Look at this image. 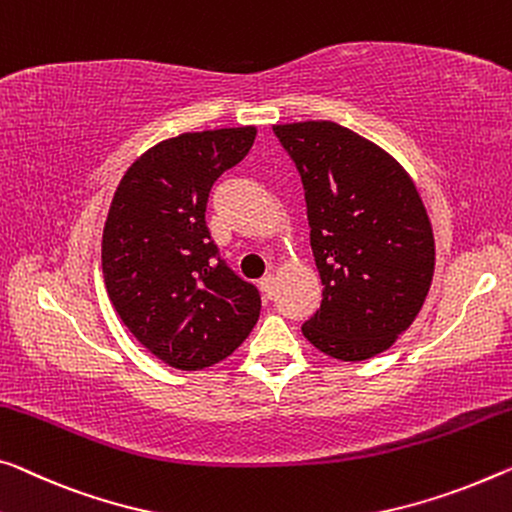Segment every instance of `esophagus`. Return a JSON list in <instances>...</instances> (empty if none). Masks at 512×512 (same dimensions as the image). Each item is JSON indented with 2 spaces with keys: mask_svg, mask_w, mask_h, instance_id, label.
Returning a JSON list of instances; mask_svg holds the SVG:
<instances>
[{
  "mask_svg": "<svg viewBox=\"0 0 512 512\" xmlns=\"http://www.w3.org/2000/svg\"><path fill=\"white\" fill-rule=\"evenodd\" d=\"M258 286H261V293H263L265 300H272V297H274V286H277V283H274L272 274H265V277L258 281Z\"/></svg>",
  "mask_w": 512,
  "mask_h": 512,
  "instance_id": "esophagus-1",
  "label": "esophagus"
}]
</instances>
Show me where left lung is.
<instances>
[{
	"mask_svg": "<svg viewBox=\"0 0 512 512\" xmlns=\"http://www.w3.org/2000/svg\"><path fill=\"white\" fill-rule=\"evenodd\" d=\"M302 176L320 309L302 334L325 355L364 361L419 316L435 272V238L410 174L332 121L274 125Z\"/></svg>",
	"mask_w": 512,
	"mask_h": 512,
	"instance_id": "obj_1",
	"label": "left lung"
}]
</instances>
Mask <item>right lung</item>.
I'll return each instance as SVG.
<instances>
[{
    "label": "right lung",
    "instance_id": "right-lung-1",
    "mask_svg": "<svg viewBox=\"0 0 512 512\" xmlns=\"http://www.w3.org/2000/svg\"><path fill=\"white\" fill-rule=\"evenodd\" d=\"M254 125L185 132L132 162L102 231V277L123 325L180 371L233 355L261 316V295L210 238L215 180L249 153Z\"/></svg>",
    "mask_w": 512,
    "mask_h": 512
}]
</instances>
